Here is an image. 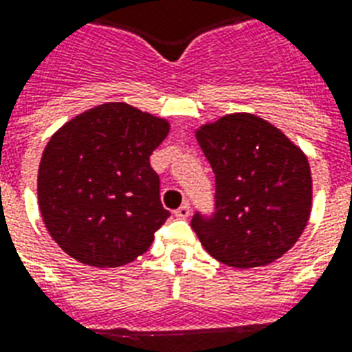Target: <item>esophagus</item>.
I'll return each mask as SVG.
<instances>
[{
    "mask_svg": "<svg viewBox=\"0 0 352 352\" xmlns=\"http://www.w3.org/2000/svg\"><path fill=\"white\" fill-rule=\"evenodd\" d=\"M190 214H192V208H190V205H188V203L181 205L175 210V216H177V218H181V219H186Z\"/></svg>",
    "mask_w": 352,
    "mask_h": 352,
    "instance_id": "1",
    "label": "esophagus"
}]
</instances>
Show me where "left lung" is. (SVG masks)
Returning <instances> with one entry per match:
<instances>
[{
	"mask_svg": "<svg viewBox=\"0 0 352 352\" xmlns=\"http://www.w3.org/2000/svg\"><path fill=\"white\" fill-rule=\"evenodd\" d=\"M195 138L216 175V210L192 218L206 253L240 270L280 258L310 218L312 175L305 153L248 112L206 123Z\"/></svg>",
	"mask_w": 352,
	"mask_h": 352,
	"instance_id": "obj_1",
	"label": "left lung"
}]
</instances>
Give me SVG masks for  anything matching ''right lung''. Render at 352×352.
<instances>
[{"label": "right lung", "mask_w": 352, "mask_h": 352, "mask_svg": "<svg viewBox=\"0 0 352 352\" xmlns=\"http://www.w3.org/2000/svg\"><path fill=\"white\" fill-rule=\"evenodd\" d=\"M170 123L127 103H104L64 123L38 168L45 229L80 264L118 267L149 249L170 212L149 157Z\"/></svg>", "instance_id": "1"}]
</instances>
